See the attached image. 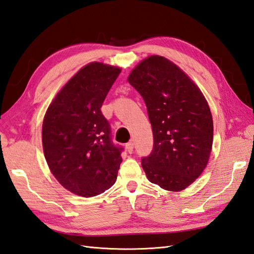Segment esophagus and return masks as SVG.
Masks as SVG:
<instances>
[{
  "instance_id": "1",
  "label": "esophagus",
  "mask_w": 254,
  "mask_h": 254,
  "mask_svg": "<svg viewBox=\"0 0 254 254\" xmlns=\"http://www.w3.org/2000/svg\"><path fill=\"white\" fill-rule=\"evenodd\" d=\"M126 150L129 153H131L133 151V143L132 142H129V143L126 144Z\"/></svg>"
}]
</instances>
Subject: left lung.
<instances>
[{
  "label": "left lung",
  "mask_w": 254,
  "mask_h": 254,
  "mask_svg": "<svg viewBox=\"0 0 254 254\" xmlns=\"http://www.w3.org/2000/svg\"><path fill=\"white\" fill-rule=\"evenodd\" d=\"M147 107L153 148L142 159L147 179L180 191L202 174L213 144V119L201 90L173 61L159 55L143 59L128 76Z\"/></svg>",
  "instance_id": "left-lung-1"
}]
</instances>
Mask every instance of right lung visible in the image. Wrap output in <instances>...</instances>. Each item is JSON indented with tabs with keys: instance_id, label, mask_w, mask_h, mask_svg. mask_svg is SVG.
I'll return each instance as SVG.
<instances>
[{
	"instance_id": "1",
	"label": "right lung",
	"mask_w": 254,
	"mask_h": 254,
	"mask_svg": "<svg viewBox=\"0 0 254 254\" xmlns=\"http://www.w3.org/2000/svg\"><path fill=\"white\" fill-rule=\"evenodd\" d=\"M122 68L93 61L54 97L42 124L45 160L56 180L81 197H93L117 181L121 147L110 140L101 107Z\"/></svg>"
}]
</instances>
